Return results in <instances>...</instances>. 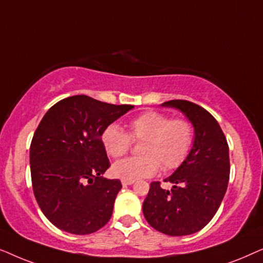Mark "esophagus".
Returning <instances> with one entry per match:
<instances>
[{
	"mask_svg": "<svg viewBox=\"0 0 263 263\" xmlns=\"http://www.w3.org/2000/svg\"><path fill=\"white\" fill-rule=\"evenodd\" d=\"M135 181H128V179H122V185L127 186V185H132L134 184Z\"/></svg>",
	"mask_w": 263,
	"mask_h": 263,
	"instance_id": "esophagus-1",
	"label": "esophagus"
}]
</instances>
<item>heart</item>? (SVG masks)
I'll return each mask as SVG.
<instances>
[{"mask_svg":"<svg viewBox=\"0 0 263 263\" xmlns=\"http://www.w3.org/2000/svg\"><path fill=\"white\" fill-rule=\"evenodd\" d=\"M100 140L106 153L120 158L129 152L133 142H141L140 157H132L114 164L112 174L118 178L135 181L157 175L160 167L172 171L181 166L194 143V128L184 118L147 111L133 118L125 133L111 123L104 128Z\"/></svg>","mask_w":263,"mask_h":263,"instance_id":"1","label":"heart"}]
</instances>
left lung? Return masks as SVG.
<instances>
[{
	"label": "left lung",
	"mask_w": 263,
	"mask_h": 263,
	"mask_svg": "<svg viewBox=\"0 0 263 263\" xmlns=\"http://www.w3.org/2000/svg\"><path fill=\"white\" fill-rule=\"evenodd\" d=\"M163 106L181 110L192 122L195 140L189 156L165 182H152L142 212L148 224L168 236L192 235L212 220L220 206L230 178L229 145L217 120L206 109L175 99Z\"/></svg>",
	"instance_id": "8db88e82"
}]
</instances>
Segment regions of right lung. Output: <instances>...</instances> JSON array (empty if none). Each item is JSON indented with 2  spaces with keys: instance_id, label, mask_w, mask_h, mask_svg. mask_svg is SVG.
<instances>
[{
  "instance_id": "1",
  "label": "right lung",
  "mask_w": 263,
  "mask_h": 263,
  "mask_svg": "<svg viewBox=\"0 0 263 263\" xmlns=\"http://www.w3.org/2000/svg\"><path fill=\"white\" fill-rule=\"evenodd\" d=\"M133 107L73 96L44 115L30 147L31 178L39 207L56 228L88 235L110 220L122 184L100 176L111 165L100 135Z\"/></svg>"
}]
</instances>
